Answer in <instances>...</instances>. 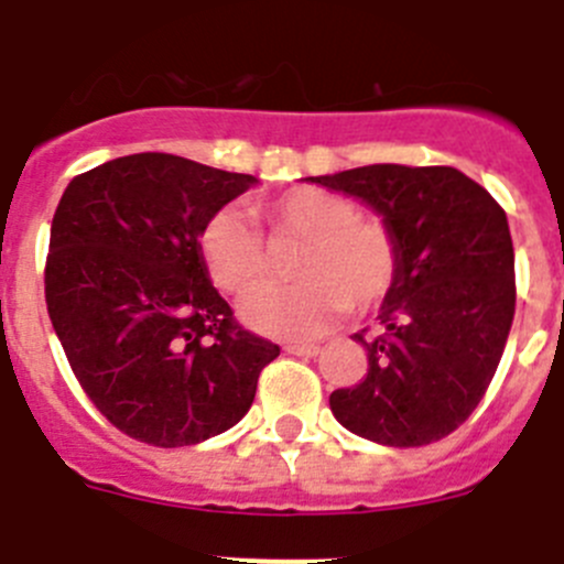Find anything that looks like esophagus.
Masks as SVG:
<instances>
[{
    "instance_id": "34e87169",
    "label": "esophagus",
    "mask_w": 564,
    "mask_h": 564,
    "mask_svg": "<svg viewBox=\"0 0 564 564\" xmlns=\"http://www.w3.org/2000/svg\"><path fill=\"white\" fill-rule=\"evenodd\" d=\"M285 352H291V356H316V352H318V344H299V341H291V344H285Z\"/></svg>"
}]
</instances>
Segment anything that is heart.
Here are the masks:
<instances>
[{
    "label": "heart",
    "instance_id": "1",
    "mask_svg": "<svg viewBox=\"0 0 564 564\" xmlns=\"http://www.w3.org/2000/svg\"><path fill=\"white\" fill-rule=\"evenodd\" d=\"M273 242H302L291 268L296 285H265L242 302V318L273 338H313L352 313H370L390 296L401 273V242L381 217L361 214L341 192L296 186L253 203ZM208 279L228 296L251 291L268 271L257 223L239 208L214 212L200 231Z\"/></svg>",
    "mask_w": 564,
    "mask_h": 564
}]
</instances>
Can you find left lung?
Returning <instances> with one entry per match:
<instances>
[{"instance_id":"left-lung-1","label":"left lung","mask_w":564,"mask_h":564,"mask_svg":"<svg viewBox=\"0 0 564 564\" xmlns=\"http://www.w3.org/2000/svg\"><path fill=\"white\" fill-rule=\"evenodd\" d=\"M370 203L401 242V273L356 341L367 378L330 395L341 426L383 446H426L486 395L514 322V246L500 203L452 166L372 163L313 177Z\"/></svg>"}]
</instances>
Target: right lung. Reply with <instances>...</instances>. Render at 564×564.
<instances>
[{
	"label": "right lung",
	"instance_id": "add662e5",
	"mask_svg": "<svg viewBox=\"0 0 564 564\" xmlns=\"http://www.w3.org/2000/svg\"><path fill=\"white\" fill-rule=\"evenodd\" d=\"M257 183L166 152L76 174L50 226L44 299L82 390L115 430L174 449L251 410L279 344L208 282L200 231Z\"/></svg>",
	"mask_w": 564,
	"mask_h": 564
}]
</instances>
